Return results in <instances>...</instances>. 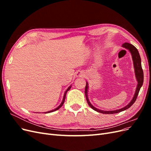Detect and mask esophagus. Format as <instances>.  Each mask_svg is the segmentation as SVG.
I'll use <instances>...</instances> for the list:
<instances>
[{
    "instance_id": "obj_1",
    "label": "esophagus",
    "mask_w": 151,
    "mask_h": 151,
    "mask_svg": "<svg viewBox=\"0 0 151 151\" xmlns=\"http://www.w3.org/2000/svg\"><path fill=\"white\" fill-rule=\"evenodd\" d=\"M76 76L78 77H83L85 76V72L84 71H78L77 72Z\"/></svg>"
}]
</instances>
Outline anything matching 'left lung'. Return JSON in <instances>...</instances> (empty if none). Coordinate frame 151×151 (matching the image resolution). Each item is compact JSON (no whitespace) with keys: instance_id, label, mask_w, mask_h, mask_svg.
<instances>
[{"instance_id":"8db88e82","label":"left lung","mask_w":151,"mask_h":151,"mask_svg":"<svg viewBox=\"0 0 151 151\" xmlns=\"http://www.w3.org/2000/svg\"><path fill=\"white\" fill-rule=\"evenodd\" d=\"M122 47L123 48H125L129 50V52H130V53L132 55V60H133V62H134L135 75L136 79H137V83H138L137 86V88H136V90H135L134 96L133 98H132V99L131 100V101L129 104H128L127 106H125V107H123L121 109H116V110H113V111L101 110V109H99L96 108H95L90 103L89 98L88 97V83L86 82V88H85V95H86L87 102H88L89 106L91 108L94 109V110L99 112V113H103V114H114V113H118L121 112L122 111H124V110H125V109L129 108L136 101V99H137V96L139 94V91L141 88V87L142 86L143 82H144V72H143L142 68V65H141V58H140V55H139V53L138 52L137 49L133 45H132V44L129 43H123L122 45Z\"/></svg>"}]
</instances>
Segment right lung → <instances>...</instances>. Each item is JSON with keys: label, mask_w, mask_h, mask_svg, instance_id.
<instances>
[{"label": "right lung", "mask_w": 151, "mask_h": 151, "mask_svg": "<svg viewBox=\"0 0 151 151\" xmlns=\"http://www.w3.org/2000/svg\"><path fill=\"white\" fill-rule=\"evenodd\" d=\"M71 86H70L69 87H68V88H67V89L65 91V93H64V95H63V100H62V103H61V104L59 105V106L57 107V108H56L55 109H53V110H51V111H47V112H44L45 113H51V112H53V111H56V110H57V109H58L59 108H60L61 107H62V106L63 105V104L64 103V101H65V96H66V94H67V92L68 91H69L70 90V89L71 88Z\"/></svg>", "instance_id": "obj_1"}]
</instances>
